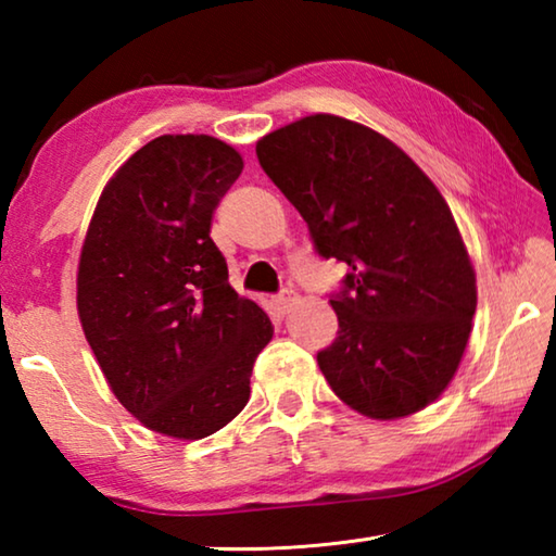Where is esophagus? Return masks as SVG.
I'll list each match as a JSON object with an SVG mask.
<instances>
[{"label": "esophagus", "instance_id": "1", "mask_svg": "<svg viewBox=\"0 0 556 556\" xmlns=\"http://www.w3.org/2000/svg\"><path fill=\"white\" fill-rule=\"evenodd\" d=\"M296 301H299V294L294 289H285L281 291V294H277L275 299H271V304H275V308H277V314H281V316H287L291 308L296 306Z\"/></svg>", "mask_w": 556, "mask_h": 556}]
</instances>
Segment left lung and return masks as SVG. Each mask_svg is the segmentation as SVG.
<instances>
[{"mask_svg": "<svg viewBox=\"0 0 556 556\" xmlns=\"http://www.w3.org/2000/svg\"><path fill=\"white\" fill-rule=\"evenodd\" d=\"M257 159L318 255L351 269L331 296L336 341L316 355L331 390L372 419L425 409L454 378L476 314L444 195L388 137L336 115L269 131Z\"/></svg>", "mask_w": 556, "mask_h": 556, "instance_id": "left-lung-1", "label": "left lung"}]
</instances>
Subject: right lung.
<instances>
[{"mask_svg":"<svg viewBox=\"0 0 556 556\" xmlns=\"http://www.w3.org/2000/svg\"><path fill=\"white\" fill-rule=\"evenodd\" d=\"M242 156L208 135H164L110 178L83 242L78 316L110 390L174 439L223 429L250 400L269 316L228 285L213 211Z\"/></svg>","mask_w":556,"mask_h":556,"instance_id":"obj_1","label":"right lung"}]
</instances>
